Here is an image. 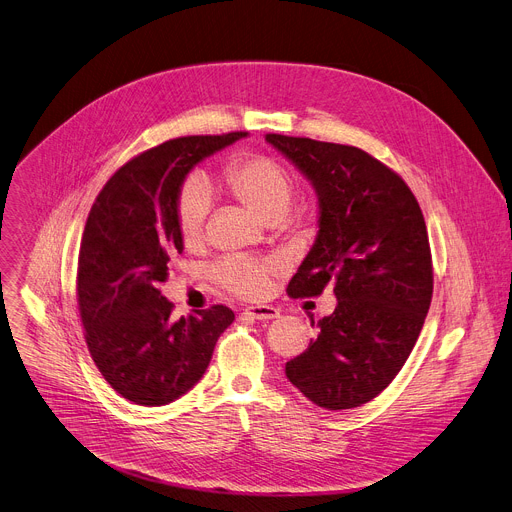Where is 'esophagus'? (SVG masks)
Segmentation results:
<instances>
[{"label":"esophagus","mask_w":512,"mask_h":512,"mask_svg":"<svg viewBox=\"0 0 512 512\" xmlns=\"http://www.w3.org/2000/svg\"><path fill=\"white\" fill-rule=\"evenodd\" d=\"M245 314H249L251 318H257V320H273L280 316V310H277L275 306H265V304H257V306H249L245 310Z\"/></svg>","instance_id":"esophagus-1"}]
</instances>
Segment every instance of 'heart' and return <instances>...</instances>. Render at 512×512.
Listing matches in <instances>:
<instances>
[{"instance_id": "1", "label": "heart", "mask_w": 512, "mask_h": 512, "mask_svg": "<svg viewBox=\"0 0 512 512\" xmlns=\"http://www.w3.org/2000/svg\"><path fill=\"white\" fill-rule=\"evenodd\" d=\"M224 190L243 202L265 222L284 218L294 202L296 179L292 171L269 155L245 153L230 159L220 177ZM210 210V190L202 179L183 185L177 196V230L185 247H196L204 237V222ZM271 263L232 255L214 267V280L230 294L257 298L267 290Z\"/></svg>"}]
</instances>
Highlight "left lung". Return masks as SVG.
Masks as SVG:
<instances>
[{
  "label": "left lung",
  "instance_id": "8db88e82",
  "mask_svg": "<svg viewBox=\"0 0 512 512\" xmlns=\"http://www.w3.org/2000/svg\"><path fill=\"white\" fill-rule=\"evenodd\" d=\"M265 141L312 181L320 206L316 241L288 296L314 298L329 284L337 296L286 376L316 406H361L398 376L431 306L423 210L396 171L357 147L286 134Z\"/></svg>",
  "mask_w": 512,
  "mask_h": 512
}]
</instances>
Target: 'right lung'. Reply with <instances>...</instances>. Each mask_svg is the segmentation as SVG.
<instances>
[{"mask_svg": "<svg viewBox=\"0 0 512 512\" xmlns=\"http://www.w3.org/2000/svg\"><path fill=\"white\" fill-rule=\"evenodd\" d=\"M247 132L179 136L124 163L89 210L77 261L85 343L126 400L163 406L194 388L235 312L216 304L179 320L161 294L177 230L179 188L196 163Z\"/></svg>", "mask_w": 512, "mask_h": 512, "instance_id": "add662e5", "label": "right lung"}]
</instances>
